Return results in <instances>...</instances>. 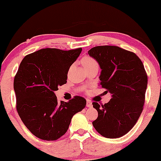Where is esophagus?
Wrapping results in <instances>:
<instances>
[{
	"mask_svg": "<svg viewBox=\"0 0 161 161\" xmlns=\"http://www.w3.org/2000/svg\"><path fill=\"white\" fill-rule=\"evenodd\" d=\"M92 103L91 101L89 100H86V106L88 108H90V107H92Z\"/></svg>",
	"mask_w": 161,
	"mask_h": 161,
	"instance_id": "esophagus-1",
	"label": "esophagus"
}]
</instances>
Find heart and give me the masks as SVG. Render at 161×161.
<instances>
[{"label":"heart","mask_w":161,"mask_h":161,"mask_svg":"<svg viewBox=\"0 0 161 161\" xmlns=\"http://www.w3.org/2000/svg\"><path fill=\"white\" fill-rule=\"evenodd\" d=\"M81 63H82V65L83 66V67L85 68H89V67H98V63L97 62V61L95 59H94L93 58L90 56H84L81 60Z\"/></svg>","instance_id":"b5f03b06"}]
</instances>
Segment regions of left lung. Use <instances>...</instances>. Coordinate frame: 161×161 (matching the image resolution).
Wrapping results in <instances>:
<instances>
[{
	"instance_id": "8db88e82",
	"label": "left lung",
	"mask_w": 161,
	"mask_h": 161,
	"mask_svg": "<svg viewBox=\"0 0 161 161\" xmlns=\"http://www.w3.org/2000/svg\"><path fill=\"white\" fill-rule=\"evenodd\" d=\"M88 54L101 68L100 86L112 98L105 105L92 103L98 117L92 122L101 136L116 138L133 128L143 111L147 75L141 59L117 46H97Z\"/></svg>"
}]
</instances>
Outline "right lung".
I'll return each instance as SVG.
<instances>
[{
    "instance_id": "add662e5",
    "label": "right lung",
    "mask_w": 161,
    "mask_h": 161,
    "mask_svg": "<svg viewBox=\"0 0 161 161\" xmlns=\"http://www.w3.org/2000/svg\"><path fill=\"white\" fill-rule=\"evenodd\" d=\"M82 48L62 50L45 48L24 57L14 79L17 111L25 127L36 137L58 139L69 128L75 114L86 100L75 96L58 102L54 92L67 83V73Z\"/></svg>"
}]
</instances>
